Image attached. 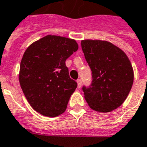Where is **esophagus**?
Instances as JSON below:
<instances>
[{
    "label": "esophagus",
    "instance_id": "1",
    "mask_svg": "<svg viewBox=\"0 0 147 147\" xmlns=\"http://www.w3.org/2000/svg\"><path fill=\"white\" fill-rule=\"evenodd\" d=\"M77 86H78V87H79V88H80L82 86V80L78 79L77 80Z\"/></svg>",
    "mask_w": 147,
    "mask_h": 147
}]
</instances>
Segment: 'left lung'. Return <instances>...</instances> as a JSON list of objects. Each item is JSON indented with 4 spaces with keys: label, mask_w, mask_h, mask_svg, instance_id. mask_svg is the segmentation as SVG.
Instances as JSON below:
<instances>
[{
    "label": "left lung",
    "mask_w": 147,
    "mask_h": 147,
    "mask_svg": "<svg viewBox=\"0 0 147 147\" xmlns=\"http://www.w3.org/2000/svg\"><path fill=\"white\" fill-rule=\"evenodd\" d=\"M81 47L92 72L90 85L82 87L88 105L101 113L117 109L133 86L130 61L122 50L110 42L85 40Z\"/></svg>",
    "instance_id": "left-lung-1"
}]
</instances>
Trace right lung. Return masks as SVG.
Returning <instances> with one entry per match:
<instances>
[{
  "mask_svg": "<svg viewBox=\"0 0 147 147\" xmlns=\"http://www.w3.org/2000/svg\"><path fill=\"white\" fill-rule=\"evenodd\" d=\"M77 49L74 40L47 35L25 51L19 81L30 106L43 116L57 117L67 109L77 84L69 76L65 61Z\"/></svg>",
  "mask_w": 147,
  "mask_h": 147,
  "instance_id": "add662e5",
  "label": "right lung"
}]
</instances>
